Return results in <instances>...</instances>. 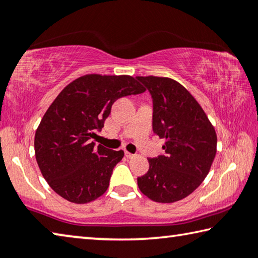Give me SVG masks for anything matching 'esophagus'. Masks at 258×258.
<instances>
[{
    "label": "esophagus",
    "instance_id": "1",
    "mask_svg": "<svg viewBox=\"0 0 258 258\" xmlns=\"http://www.w3.org/2000/svg\"><path fill=\"white\" fill-rule=\"evenodd\" d=\"M125 156H126V158H128V159H133V158H135V157H137V155L131 154V152H128V151H125Z\"/></svg>",
    "mask_w": 258,
    "mask_h": 258
}]
</instances>
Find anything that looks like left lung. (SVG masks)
<instances>
[{
  "label": "left lung",
  "instance_id": "obj_1",
  "mask_svg": "<svg viewBox=\"0 0 258 258\" xmlns=\"http://www.w3.org/2000/svg\"><path fill=\"white\" fill-rule=\"evenodd\" d=\"M137 78L154 101V132L165 139V156L148 159L149 171L138 177L139 189L156 203H175L191 195L209 173L216 155L215 128L194 95L175 80Z\"/></svg>",
  "mask_w": 258,
  "mask_h": 258
}]
</instances>
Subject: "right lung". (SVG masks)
<instances>
[{"label":"right lung","mask_w":258,"mask_h":258,"mask_svg":"<svg viewBox=\"0 0 258 258\" xmlns=\"http://www.w3.org/2000/svg\"><path fill=\"white\" fill-rule=\"evenodd\" d=\"M146 91L128 75L87 74L64 87L47 108L35 133V157L52 190L74 204H87L107 191L124 151L92 139L117 99Z\"/></svg>","instance_id":"1"}]
</instances>
